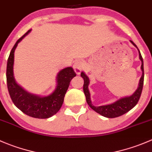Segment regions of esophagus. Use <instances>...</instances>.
Segmentation results:
<instances>
[{"mask_svg":"<svg viewBox=\"0 0 152 152\" xmlns=\"http://www.w3.org/2000/svg\"><path fill=\"white\" fill-rule=\"evenodd\" d=\"M84 66H85V64H84V62L82 60H77L74 62V64H73V69H74L76 74H80L81 71L83 70Z\"/></svg>","mask_w":152,"mask_h":152,"instance_id":"1","label":"esophagus"}]
</instances>
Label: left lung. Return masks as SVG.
<instances>
[{
  "label": "left lung",
  "instance_id": "left-lung-1",
  "mask_svg": "<svg viewBox=\"0 0 152 152\" xmlns=\"http://www.w3.org/2000/svg\"><path fill=\"white\" fill-rule=\"evenodd\" d=\"M131 43L137 48V45L134 43L132 40H130ZM138 50L139 53V58H140V61H141V68L142 70V76L140 77V81H139L138 87H137V90L134 92L133 94H132L129 96H125V97H122L121 99H118L115 102L112 104H109L107 105H102L99 106V107H95L94 105L92 104L91 99H90V93L89 91L88 86L90 84V79H89L88 76L85 74L84 72L81 73V76L84 79V86H83V90L84 93H85L86 96V101L88 105L90 106V108L93 109L94 111L98 113L99 114L102 115V116L106 118H113L119 117V116L125 114L127 112L131 110L133 107H134L138 102L139 99H140V95H141L142 86H143V81H144V70H143V60L140 52Z\"/></svg>",
  "mask_w": 152,
  "mask_h": 152
}]
</instances>
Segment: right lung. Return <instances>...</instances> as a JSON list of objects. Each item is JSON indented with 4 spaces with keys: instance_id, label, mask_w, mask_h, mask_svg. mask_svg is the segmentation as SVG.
I'll use <instances>...</instances> for the list:
<instances>
[{
    "instance_id": "add662e5",
    "label": "right lung",
    "mask_w": 152,
    "mask_h": 152,
    "mask_svg": "<svg viewBox=\"0 0 152 152\" xmlns=\"http://www.w3.org/2000/svg\"><path fill=\"white\" fill-rule=\"evenodd\" d=\"M31 31V29L20 38L11 50L7 67V87L14 104L23 113L35 118H48L60 110L70 81L76 76V73L71 67L62 69L56 76V88L48 96L33 94L18 85L14 76V53L18 43L30 33Z\"/></svg>"
}]
</instances>
